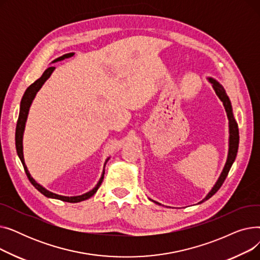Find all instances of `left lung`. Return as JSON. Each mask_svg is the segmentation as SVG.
<instances>
[{"label":"left lung","mask_w":260,"mask_h":260,"mask_svg":"<svg viewBox=\"0 0 260 260\" xmlns=\"http://www.w3.org/2000/svg\"><path fill=\"white\" fill-rule=\"evenodd\" d=\"M211 83L213 84V87L217 93L218 97H219V99L223 102V105H224V108H225V112H226V115H228V118H229V123H230V148H229V156H228V160H226V163H225V167L219 177V179H218V181L216 182L215 186L212 188L211 192L209 193V195L204 198L201 202L208 200L209 198H211L218 189L220 188V186L222 185V183L224 182L226 176L232 168V165H233V162L235 161V158H236V155H237V152H238V145H239V131H238V125L237 123L233 117V112H232V105H231V101L228 97V94L224 90V88L218 83V82H216L215 80L213 79H209ZM158 203V202H156Z\"/></svg>","instance_id":"obj_1"}]
</instances>
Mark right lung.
<instances>
[{
	"instance_id": "1",
	"label": "right lung",
	"mask_w": 260,
	"mask_h": 260,
	"mask_svg": "<svg viewBox=\"0 0 260 260\" xmlns=\"http://www.w3.org/2000/svg\"><path fill=\"white\" fill-rule=\"evenodd\" d=\"M74 53H67V54H64V56L58 58L57 60H54L53 62L56 61H61L65 58H70L72 57ZM54 67L51 66V67H48L47 70L43 73V75L41 76V78H39L37 81H35L34 83L31 85H29V87L26 89L23 98L21 100V105H20V114H19V118H18V122H17V127H16V148H17V153H18V156L22 162L23 165V168H24V171L27 175V178H28V180L31 182V184L39 190L40 193H42L44 196L46 197H49V198H56V199H59V200H62V201H66V202H79V201H83V200H86L88 199L89 197H91L95 192H97L99 186L101 185L102 181H103V178H104V173L101 177L100 181L98 182V184L95 185L94 188H92L90 192L84 194V195H81V196H77V197H65V196H60V195H57V194H53L51 192H49V190H47L46 188H44L43 186H41L40 184H38L34 179L32 177L30 176L28 170H27L26 166H25V162H24V157H23V145H22V139H23V132H24V127H25V122H26V119H27V114H28V111H29V106L35 98L36 93L38 92V90L42 87V85L45 83V81L50 77L51 73L53 72Z\"/></svg>"
}]
</instances>
